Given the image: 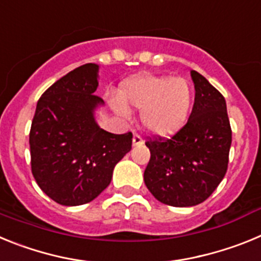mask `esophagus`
I'll list each match as a JSON object with an SVG mask.
<instances>
[{
    "label": "esophagus",
    "mask_w": 261,
    "mask_h": 261,
    "mask_svg": "<svg viewBox=\"0 0 261 261\" xmlns=\"http://www.w3.org/2000/svg\"><path fill=\"white\" fill-rule=\"evenodd\" d=\"M144 144V140L142 137L138 133H135L133 135V146H138V145H142Z\"/></svg>",
    "instance_id": "34e87169"
}]
</instances>
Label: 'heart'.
Masks as SVG:
<instances>
[{"mask_svg":"<svg viewBox=\"0 0 261 261\" xmlns=\"http://www.w3.org/2000/svg\"><path fill=\"white\" fill-rule=\"evenodd\" d=\"M192 89L184 78L145 74L126 81L120 87V99L111 107L121 117L128 107L142 111L145 128L156 136H171L184 126L192 108Z\"/></svg>","mask_w":261,"mask_h":261,"instance_id":"1","label":"heart"}]
</instances>
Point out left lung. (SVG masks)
I'll return each instance as SVG.
<instances>
[{"instance_id": "left-lung-1", "label": "left lung", "mask_w": 261, "mask_h": 261, "mask_svg": "<svg viewBox=\"0 0 261 261\" xmlns=\"http://www.w3.org/2000/svg\"><path fill=\"white\" fill-rule=\"evenodd\" d=\"M191 77L195 103L186 125L171 138L146 141L147 190L158 201L179 208L200 204L214 192L227 171L231 146L225 98L196 70Z\"/></svg>"}]
</instances>
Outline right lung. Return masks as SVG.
<instances>
[{"mask_svg":"<svg viewBox=\"0 0 261 261\" xmlns=\"http://www.w3.org/2000/svg\"><path fill=\"white\" fill-rule=\"evenodd\" d=\"M96 64L69 71L44 91L30 130L31 170L53 201L75 206L93 201L110 186L119 161L132 149V133L114 135L96 124L103 99Z\"/></svg>","mask_w":261,"mask_h":261,"instance_id":"1","label":"right lung"}]
</instances>
